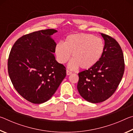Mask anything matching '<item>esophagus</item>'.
Listing matches in <instances>:
<instances>
[{
    "instance_id": "obj_1",
    "label": "esophagus",
    "mask_w": 133,
    "mask_h": 133,
    "mask_svg": "<svg viewBox=\"0 0 133 133\" xmlns=\"http://www.w3.org/2000/svg\"><path fill=\"white\" fill-rule=\"evenodd\" d=\"M71 73H72L71 72L69 71L68 70H66V74H67V75H71Z\"/></svg>"
}]
</instances>
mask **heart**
I'll return each mask as SVG.
<instances>
[{
	"label": "heart",
	"mask_w": 133,
	"mask_h": 133,
	"mask_svg": "<svg viewBox=\"0 0 133 133\" xmlns=\"http://www.w3.org/2000/svg\"><path fill=\"white\" fill-rule=\"evenodd\" d=\"M104 43L100 37L85 33L70 35L64 43H58L55 48L58 62L63 64L68 61L71 53L72 59L69 68L75 70L80 66L87 69L98 62L104 52Z\"/></svg>",
	"instance_id": "1"
}]
</instances>
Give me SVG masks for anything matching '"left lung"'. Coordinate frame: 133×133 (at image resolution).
Masks as SVG:
<instances>
[{
  "label": "left lung",
  "instance_id": "obj_1",
  "mask_svg": "<svg viewBox=\"0 0 133 133\" xmlns=\"http://www.w3.org/2000/svg\"><path fill=\"white\" fill-rule=\"evenodd\" d=\"M104 40V50L98 62L78 74L77 90L87 102H104L116 91L124 71V60L120 44L114 38L101 33Z\"/></svg>",
  "mask_w": 133,
  "mask_h": 133
}]
</instances>
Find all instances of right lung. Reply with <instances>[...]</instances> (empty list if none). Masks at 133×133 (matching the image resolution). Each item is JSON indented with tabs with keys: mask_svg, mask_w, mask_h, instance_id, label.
<instances>
[{
	"mask_svg": "<svg viewBox=\"0 0 133 133\" xmlns=\"http://www.w3.org/2000/svg\"><path fill=\"white\" fill-rule=\"evenodd\" d=\"M46 29L24 35L13 44L9 56L8 73L18 93L29 102L41 104L50 99L66 76L55 59L56 43Z\"/></svg>",
	"mask_w": 133,
	"mask_h": 133,
	"instance_id": "obj_1",
	"label": "right lung"
}]
</instances>
